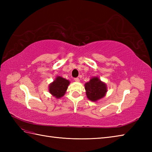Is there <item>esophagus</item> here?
<instances>
[{
	"label": "esophagus",
	"mask_w": 152,
	"mask_h": 152,
	"mask_svg": "<svg viewBox=\"0 0 152 152\" xmlns=\"http://www.w3.org/2000/svg\"><path fill=\"white\" fill-rule=\"evenodd\" d=\"M74 81H75V82H79L80 81V79L78 78H74Z\"/></svg>",
	"instance_id": "obj_1"
}]
</instances>
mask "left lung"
<instances>
[{
    "label": "left lung",
    "mask_w": 152,
    "mask_h": 152,
    "mask_svg": "<svg viewBox=\"0 0 152 152\" xmlns=\"http://www.w3.org/2000/svg\"><path fill=\"white\" fill-rule=\"evenodd\" d=\"M87 97L90 101L96 102L104 97L107 92L106 83L101 81L98 77H93L85 84Z\"/></svg>",
    "instance_id": "obj_1"
}]
</instances>
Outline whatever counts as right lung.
I'll return each instance as SVG.
<instances>
[{"label":"right lung","instance_id":"1","mask_svg":"<svg viewBox=\"0 0 152 152\" xmlns=\"http://www.w3.org/2000/svg\"><path fill=\"white\" fill-rule=\"evenodd\" d=\"M70 82L61 76H57L56 80L49 85V91L57 99L62 97L65 94Z\"/></svg>","mask_w":152,"mask_h":152}]
</instances>
